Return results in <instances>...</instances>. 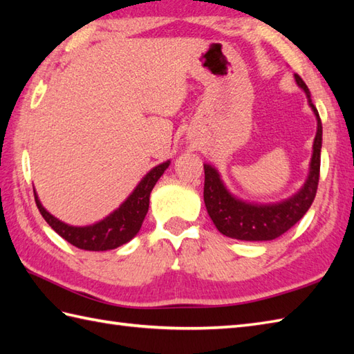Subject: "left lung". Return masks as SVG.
<instances>
[{
	"mask_svg": "<svg viewBox=\"0 0 354 354\" xmlns=\"http://www.w3.org/2000/svg\"><path fill=\"white\" fill-rule=\"evenodd\" d=\"M295 82L304 91L307 103L317 118V135L313 140L309 173H307L306 181L301 189L288 199L269 202V204H257V202H248L234 196L222 181L217 169L205 162L204 202L214 227L223 236L245 240V242L274 240L290 230L298 221H301V217L312 205L319 181L322 124L318 111L312 103L309 88L298 74H295Z\"/></svg>",
	"mask_w": 354,
	"mask_h": 354,
	"instance_id": "1",
	"label": "left lung"
}]
</instances>
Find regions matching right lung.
I'll return each mask as SVG.
<instances>
[{
  "label": "right lung",
  "mask_w": 354,
  "mask_h": 354,
  "mask_svg": "<svg viewBox=\"0 0 354 354\" xmlns=\"http://www.w3.org/2000/svg\"><path fill=\"white\" fill-rule=\"evenodd\" d=\"M169 165L170 160L150 169L118 208H115L106 217H103L102 221L93 225H85V227H74V225L59 221L57 217L44 208L39 196L33 189L35 201L45 222L73 246L85 251L115 250V248L131 242L138 234L149 209L150 193H152L158 179L162 176V173L167 170Z\"/></svg>",
  "instance_id": "1"
}]
</instances>
